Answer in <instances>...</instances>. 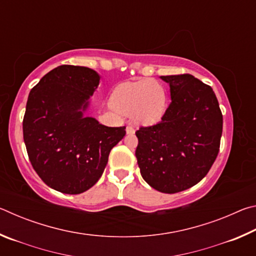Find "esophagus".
Wrapping results in <instances>:
<instances>
[{
    "label": "esophagus",
    "instance_id": "obj_1",
    "mask_svg": "<svg viewBox=\"0 0 256 256\" xmlns=\"http://www.w3.org/2000/svg\"><path fill=\"white\" fill-rule=\"evenodd\" d=\"M134 132H136V131H134V128L131 126V125H128V126H126V133L128 134H133Z\"/></svg>",
    "mask_w": 256,
    "mask_h": 256
}]
</instances>
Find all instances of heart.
<instances>
[{"label": "heart", "mask_w": 256, "mask_h": 256, "mask_svg": "<svg viewBox=\"0 0 256 256\" xmlns=\"http://www.w3.org/2000/svg\"><path fill=\"white\" fill-rule=\"evenodd\" d=\"M112 106L124 114H132L134 122L152 125L162 118L167 108V94L154 79H141L118 86Z\"/></svg>", "instance_id": "obj_1"}]
</instances>
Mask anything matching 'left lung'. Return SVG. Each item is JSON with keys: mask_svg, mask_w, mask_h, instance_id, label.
<instances>
[{"mask_svg": "<svg viewBox=\"0 0 256 256\" xmlns=\"http://www.w3.org/2000/svg\"><path fill=\"white\" fill-rule=\"evenodd\" d=\"M172 102L162 120L136 131V150L141 176L162 193H177L198 184L219 152L222 114L210 86L190 74L162 76Z\"/></svg>", "mask_w": 256, "mask_h": 256, "instance_id": "obj_1", "label": "left lung"}]
</instances>
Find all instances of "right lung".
<instances>
[{
    "label": "right lung",
    "instance_id": "right-lung-1",
    "mask_svg": "<svg viewBox=\"0 0 256 256\" xmlns=\"http://www.w3.org/2000/svg\"><path fill=\"white\" fill-rule=\"evenodd\" d=\"M100 76L92 68L60 66L28 96L24 140L34 170L46 185L80 194L97 183L125 126L108 128L86 116Z\"/></svg>",
    "mask_w": 256,
    "mask_h": 256
}]
</instances>
